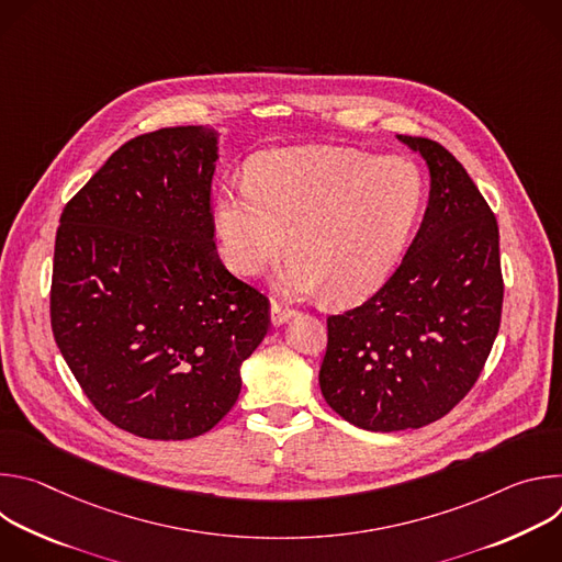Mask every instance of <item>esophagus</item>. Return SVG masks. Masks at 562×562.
Here are the masks:
<instances>
[{
    "label": "esophagus",
    "mask_w": 562,
    "mask_h": 562,
    "mask_svg": "<svg viewBox=\"0 0 562 562\" xmlns=\"http://www.w3.org/2000/svg\"><path fill=\"white\" fill-rule=\"evenodd\" d=\"M295 315L293 308L280 304V302H271V323L278 327L282 323H286V319H291Z\"/></svg>",
    "instance_id": "esophagus-1"
}]
</instances>
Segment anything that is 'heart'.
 Listing matches in <instances>:
<instances>
[{"mask_svg":"<svg viewBox=\"0 0 562 562\" xmlns=\"http://www.w3.org/2000/svg\"><path fill=\"white\" fill-rule=\"evenodd\" d=\"M425 202V176L407 157L345 146H291L260 153L247 189H226L213 209L222 258L245 278L280 258L291 233L289 293L325 289L358 302L395 267Z\"/></svg>","mask_w":562,"mask_h":562,"instance_id":"heart-1","label":"heart"}]
</instances>
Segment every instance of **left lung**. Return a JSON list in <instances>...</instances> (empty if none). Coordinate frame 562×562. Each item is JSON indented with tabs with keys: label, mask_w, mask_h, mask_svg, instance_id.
<instances>
[{
	"label": "left lung",
	"mask_w": 562,
	"mask_h": 562,
	"mask_svg": "<svg viewBox=\"0 0 562 562\" xmlns=\"http://www.w3.org/2000/svg\"><path fill=\"white\" fill-rule=\"evenodd\" d=\"M429 167L423 224L403 262L360 306L327 317L319 389L367 431L447 416L483 371L501 327L498 222L464 167L429 137L397 135Z\"/></svg>",
	"instance_id": "obj_1"
}]
</instances>
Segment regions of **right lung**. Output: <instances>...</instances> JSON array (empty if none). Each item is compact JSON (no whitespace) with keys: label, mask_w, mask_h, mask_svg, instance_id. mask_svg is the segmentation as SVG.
I'll list each match as a JSON object with an SVG mask.
<instances>
[{"label":"right lung","mask_w":562,"mask_h":562,"mask_svg":"<svg viewBox=\"0 0 562 562\" xmlns=\"http://www.w3.org/2000/svg\"><path fill=\"white\" fill-rule=\"evenodd\" d=\"M217 133L173 126L122 144L61 211L50 327L91 405L148 440L213 429L265 340L269 300L217 256Z\"/></svg>","instance_id":"right-lung-1"}]
</instances>
